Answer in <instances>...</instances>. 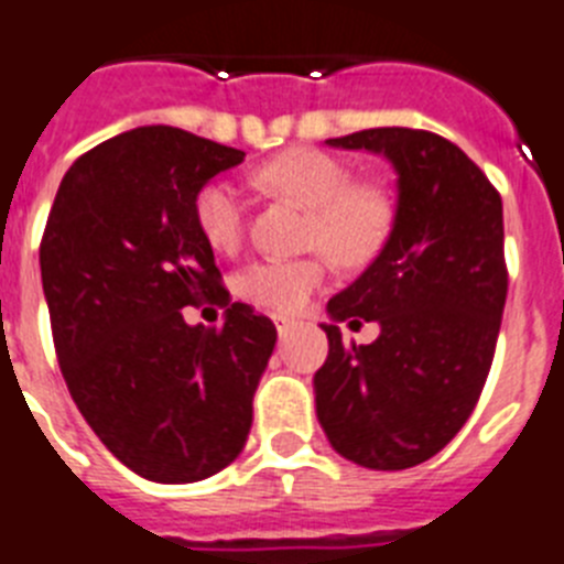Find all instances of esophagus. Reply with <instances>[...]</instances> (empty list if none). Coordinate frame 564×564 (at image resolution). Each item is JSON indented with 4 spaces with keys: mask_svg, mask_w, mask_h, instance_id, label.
Returning <instances> with one entry per match:
<instances>
[{
    "mask_svg": "<svg viewBox=\"0 0 564 564\" xmlns=\"http://www.w3.org/2000/svg\"><path fill=\"white\" fill-rule=\"evenodd\" d=\"M272 321H274V326H278V333H281V335L292 326V318H286V315H272Z\"/></svg>",
    "mask_w": 564,
    "mask_h": 564,
    "instance_id": "esophagus-1",
    "label": "esophagus"
}]
</instances>
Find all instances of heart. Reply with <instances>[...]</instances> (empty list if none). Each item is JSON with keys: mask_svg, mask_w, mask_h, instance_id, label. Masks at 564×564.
Wrapping results in <instances>:
<instances>
[{"mask_svg": "<svg viewBox=\"0 0 564 564\" xmlns=\"http://www.w3.org/2000/svg\"><path fill=\"white\" fill-rule=\"evenodd\" d=\"M269 192L295 197L310 206L306 240L324 246L335 260L358 267L376 258L390 235L392 209L387 194L370 183H352V174L338 158L310 145H295L254 172ZM194 226L215 252H235L246 231V203L226 180H212L197 188L192 203ZM326 278V254L304 258H260L240 269L235 290L249 304L286 315L310 301Z\"/></svg>", "mask_w": 564, "mask_h": 564, "instance_id": "b5f03b06", "label": "heart"}]
</instances>
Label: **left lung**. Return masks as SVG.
Instances as JSON below:
<instances>
[{"label": "left lung", "mask_w": 564, "mask_h": 564, "mask_svg": "<svg viewBox=\"0 0 564 564\" xmlns=\"http://www.w3.org/2000/svg\"><path fill=\"white\" fill-rule=\"evenodd\" d=\"M326 145L384 154L399 203L381 254L326 304L329 355L315 372V410L344 458L406 470L465 427L494 364L508 297L501 197L433 131L367 129ZM340 319H378L382 335L344 345Z\"/></svg>", "instance_id": "1"}]
</instances>
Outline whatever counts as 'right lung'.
<instances>
[{"label":"right lung","mask_w":564,"mask_h":564,"mask_svg":"<svg viewBox=\"0 0 564 564\" xmlns=\"http://www.w3.org/2000/svg\"><path fill=\"white\" fill-rule=\"evenodd\" d=\"M243 151L143 126L65 172L40 246L42 290L70 399L137 476L209 479L243 451L252 399L278 340L267 315L229 304L194 194ZM227 306L192 327L186 305Z\"/></svg>","instance_id":"add662e5"}]
</instances>
